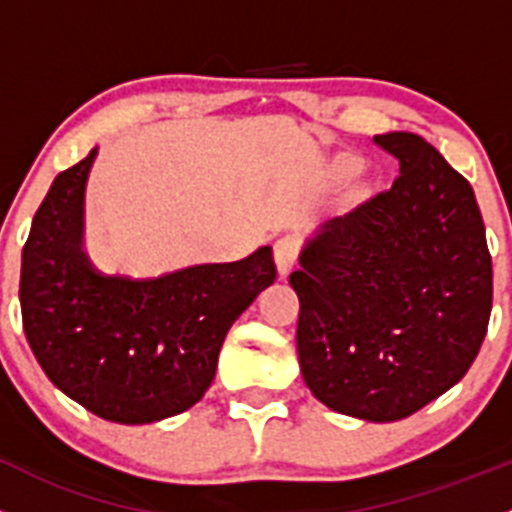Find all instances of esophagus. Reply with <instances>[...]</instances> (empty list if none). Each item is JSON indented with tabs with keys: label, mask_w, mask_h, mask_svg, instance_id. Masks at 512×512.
Masks as SVG:
<instances>
[{
	"label": "esophagus",
	"mask_w": 512,
	"mask_h": 512,
	"mask_svg": "<svg viewBox=\"0 0 512 512\" xmlns=\"http://www.w3.org/2000/svg\"><path fill=\"white\" fill-rule=\"evenodd\" d=\"M297 255H300V240H297V237L287 235L277 240L275 262H277V272H280L282 277L290 275L292 267H295L297 262Z\"/></svg>",
	"instance_id": "obj_1"
}]
</instances>
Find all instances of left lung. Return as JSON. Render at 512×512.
<instances>
[{"label":"left lung","mask_w":512,"mask_h":512,"mask_svg":"<svg viewBox=\"0 0 512 512\" xmlns=\"http://www.w3.org/2000/svg\"><path fill=\"white\" fill-rule=\"evenodd\" d=\"M393 187L327 220L290 275L305 385L350 418L393 423L463 380L485 340L493 260L475 192L413 132L377 135Z\"/></svg>","instance_id":"obj_1"}]
</instances>
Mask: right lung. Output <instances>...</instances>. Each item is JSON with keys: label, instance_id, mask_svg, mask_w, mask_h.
<instances>
[{"label": "right lung", "instance_id": "obj_1", "mask_svg": "<svg viewBox=\"0 0 512 512\" xmlns=\"http://www.w3.org/2000/svg\"><path fill=\"white\" fill-rule=\"evenodd\" d=\"M97 147L59 172L22 250L24 335L44 375L122 425L172 418L215 380L232 322L275 282L272 247L160 277L104 275L82 250L84 187Z\"/></svg>", "mask_w": 512, "mask_h": 512}]
</instances>
